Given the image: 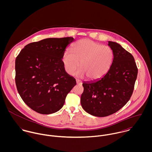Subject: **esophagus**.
Instances as JSON below:
<instances>
[{"label":"esophagus","mask_w":152,"mask_h":152,"mask_svg":"<svg viewBox=\"0 0 152 152\" xmlns=\"http://www.w3.org/2000/svg\"><path fill=\"white\" fill-rule=\"evenodd\" d=\"M76 83H77V84H79V85L82 84V82L80 80H76Z\"/></svg>","instance_id":"1"}]
</instances>
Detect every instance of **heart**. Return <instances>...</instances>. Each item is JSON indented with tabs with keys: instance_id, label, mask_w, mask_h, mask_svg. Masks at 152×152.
I'll return each mask as SVG.
<instances>
[{
	"instance_id": "b5f03b06",
	"label": "heart",
	"mask_w": 152,
	"mask_h": 152,
	"mask_svg": "<svg viewBox=\"0 0 152 152\" xmlns=\"http://www.w3.org/2000/svg\"><path fill=\"white\" fill-rule=\"evenodd\" d=\"M113 58L112 50L89 39H83L72 45V51H65L62 61L65 71L69 75L81 66L75 73L78 77H88L96 80L104 77L108 71Z\"/></svg>"
}]
</instances>
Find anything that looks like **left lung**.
I'll return each mask as SVG.
<instances>
[{
    "instance_id": "1",
    "label": "left lung",
    "mask_w": 152,
    "mask_h": 152,
    "mask_svg": "<svg viewBox=\"0 0 152 152\" xmlns=\"http://www.w3.org/2000/svg\"><path fill=\"white\" fill-rule=\"evenodd\" d=\"M113 58L107 74L99 80L83 84V109L91 115L105 117L122 108L132 95L137 75L133 56L120 44L108 42Z\"/></svg>"
}]
</instances>
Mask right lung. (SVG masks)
I'll use <instances>...</instances> for the list:
<instances>
[{
	"label": "right lung",
	"mask_w": 152,
	"mask_h": 152,
	"mask_svg": "<svg viewBox=\"0 0 152 152\" xmlns=\"http://www.w3.org/2000/svg\"><path fill=\"white\" fill-rule=\"evenodd\" d=\"M73 37L48 38L28 44L15 61V82L24 103L41 114L61 108L67 94L76 85L65 71L62 61Z\"/></svg>",
	"instance_id": "obj_1"
}]
</instances>
